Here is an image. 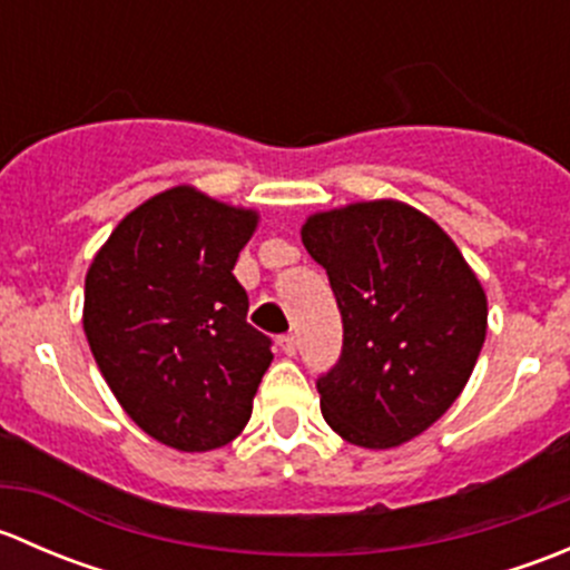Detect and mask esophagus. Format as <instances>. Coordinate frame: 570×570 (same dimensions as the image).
Returning <instances> with one entry per match:
<instances>
[{
	"label": "esophagus",
	"instance_id": "1",
	"mask_svg": "<svg viewBox=\"0 0 570 570\" xmlns=\"http://www.w3.org/2000/svg\"><path fill=\"white\" fill-rule=\"evenodd\" d=\"M278 344H281V350H284L286 355L297 353V336H295V333H286V336H281Z\"/></svg>",
	"mask_w": 570,
	"mask_h": 570
}]
</instances>
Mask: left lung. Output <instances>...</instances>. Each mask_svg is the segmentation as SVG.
<instances>
[{"instance_id":"obj_1","label":"left lung","mask_w":570,"mask_h":570,"mask_svg":"<svg viewBox=\"0 0 570 570\" xmlns=\"http://www.w3.org/2000/svg\"><path fill=\"white\" fill-rule=\"evenodd\" d=\"M301 237L344 325L342 355L317 381L322 416L355 446L405 444L469 383L488 327L480 281L444 228L400 200L320 212Z\"/></svg>"}]
</instances>
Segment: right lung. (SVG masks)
<instances>
[{"label":"right lung","mask_w":570,"mask_h":570,"mask_svg":"<svg viewBox=\"0 0 570 570\" xmlns=\"http://www.w3.org/2000/svg\"><path fill=\"white\" fill-rule=\"evenodd\" d=\"M256 223L184 184L129 212L94 256L85 336L115 400L159 444L217 450L248 424L273 342L248 325L232 269Z\"/></svg>","instance_id":"add662e5"}]
</instances>
